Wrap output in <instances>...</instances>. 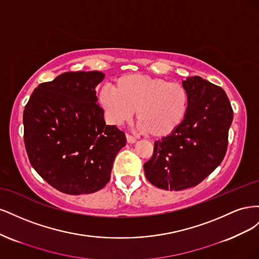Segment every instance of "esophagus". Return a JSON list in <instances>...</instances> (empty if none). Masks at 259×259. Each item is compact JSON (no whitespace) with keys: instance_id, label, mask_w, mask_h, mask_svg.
Masks as SVG:
<instances>
[{"instance_id":"esophagus-1","label":"esophagus","mask_w":259,"mask_h":259,"mask_svg":"<svg viewBox=\"0 0 259 259\" xmlns=\"http://www.w3.org/2000/svg\"><path fill=\"white\" fill-rule=\"evenodd\" d=\"M126 140L128 144H135L137 142V138L134 137V136H131L128 134H126Z\"/></svg>"}]
</instances>
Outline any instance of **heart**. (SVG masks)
<instances>
[{
  "mask_svg": "<svg viewBox=\"0 0 259 259\" xmlns=\"http://www.w3.org/2000/svg\"><path fill=\"white\" fill-rule=\"evenodd\" d=\"M98 100L114 125L130 121L137 110L140 130L154 138L173 134L189 108V95L182 84L138 73L120 76L113 89L104 86Z\"/></svg>",
  "mask_w": 259,
  "mask_h": 259,
  "instance_id": "obj_1",
  "label": "heart"
}]
</instances>
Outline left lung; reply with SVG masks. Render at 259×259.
<instances>
[{
	"instance_id": "8db88e82",
	"label": "left lung",
	"mask_w": 259,
	"mask_h": 259,
	"mask_svg": "<svg viewBox=\"0 0 259 259\" xmlns=\"http://www.w3.org/2000/svg\"><path fill=\"white\" fill-rule=\"evenodd\" d=\"M183 86L189 108L173 134L154 143L152 158L144 164L153 186L179 191L200 184L222 163L233 119L225 91L201 76H188Z\"/></svg>"
}]
</instances>
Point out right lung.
<instances>
[{"mask_svg": "<svg viewBox=\"0 0 259 259\" xmlns=\"http://www.w3.org/2000/svg\"><path fill=\"white\" fill-rule=\"evenodd\" d=\"M99 71L65 72L37 86L23 111V138L31 165L67 194L93 193L110 179L124 133L106 125L97 104Z\"/></svg>", "mask_w": 259, "mask_h": 259, "instance_id": "1", "label": "right lung"}]
</instances>
